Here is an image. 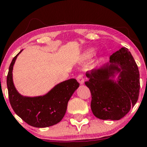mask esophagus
Segmentation results:
<instances>
[{"label":"esophagus","mask_w":147,"mask_h":147,"mask_svg":"<svg viewBox=\"0 0 147 147\" xmlns=\"http://www.w3.org/2000/svg\"><path fill=\"white\" fill-rule=\"evenodd\" d=\"M77 82H78L79 83L81 84V85H82V84H84V78L82 75H79L77 76Z\"/></svg>","instance_id":"esophagus-1"}]
</instances>
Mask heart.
Here are the masks:
<instances>
[{
	"label": "heart",
	"instance_id": "1",
	"mask_svg": "<svg viewBox=\"0 0 147 147\" xmlns=\"http://www.w3.org/2000/svg\"><path fill=\"white\" fill-rule=\"evenodd\" d=\"M95 51L94 49H88V50H86V51L82 54L81 59H82V60L83 61H88L92 58V57L95 55Z\"/></svg>",
	"mask_w": 147,
	"mask_h": 147
}]
</instances>
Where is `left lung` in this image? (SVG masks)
<instances>
[{
    "label": "left lung",
    "instance_id": "obj_1",
    "mask_svg": "<svg viewBox=\"0 0 147 147\" xmlns=\"http://www.w3.org/2000/svg\"><path fill=\"white\" fill-rule=\"evenodd\" d=\"M118 75L117 78L116 76ZM92 113L99 119L119 120L137 102L140 92L138 65L127 48L110 57L109 63L87 72Z\"/></svg>",
    "mask_w": 147,
    "mask_h": 147
}]
</instances>
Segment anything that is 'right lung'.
I'll list each match as a JSON object with an SVG mask.
<instances>
[{
    "mask_svg": "<svg viewBox=\"0 0 147 147\" xmlns=\"http://www.w3.org/2000/svg\"><path fill=\"white\" fill-rule=\"evenodd\" d=\"M22 51L12 59L7 77L10 104L16 114L30 126L45 128L57 124L65 115L69 99L79 84L75 79H70L57 84L43 95H21L15 88L12 71L16 58Z\"/></svg>",
    "mask_w": 147,
    "mask_h": 147,
    "instance_id": "obj_1",
    "label": "right lung"
}]
</instances>
